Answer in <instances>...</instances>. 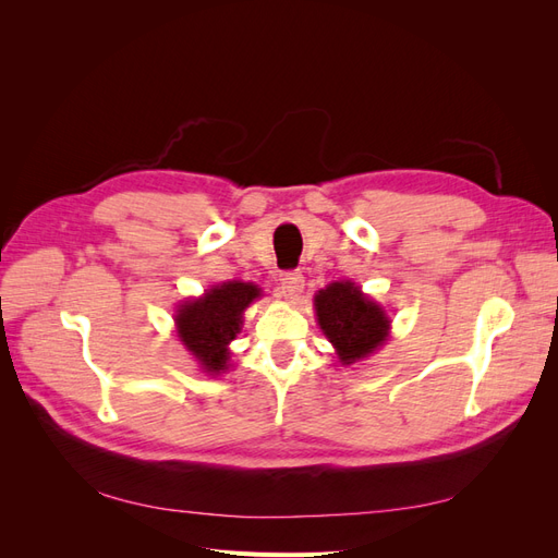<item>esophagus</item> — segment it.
Here are the masks:
<instances>
[{
	"mask_svg": "<svg viewBox=\"0 0 558 558\" xmlns=\"http://www.w3.org/2000/svg\"><path fill=\"white\" fill-rule=\"evenodd\" d=\"M302 289H305V277H302L300 272H286L279 281V291H281L283 300H289V302L298 300Z\"/></svg>",
	"mask_w": 558,
	"mask_h": 558,
	"instance_id": "1",
	"label": "esophagus"
}]
</instances>
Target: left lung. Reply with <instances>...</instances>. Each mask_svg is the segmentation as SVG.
<instances>
[{"instance_id":"1","label":"left lung","mask_w":558,"mask_h":558,"mask_svg":"<svg viewBox=\"0 0 558 558\" xmlns=\"http://www.w3.org/2000/svg\"><path fill=\"white\" fill-rule=\"evenodd\" d=\"M320 330L335 347L342 365H351L375 353L388 337L386 312L353 281H335L314 295Z\"/></svg>"}]
</instances>
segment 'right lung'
Returning <instances> with one entry per match:
<instances>
[{
    "label": "right lung",
    "instance_id": "add662e5",
    "mask_svg": "<svg viewBox=\"0 0 558 558\" xmlns=\"http://www.w3.org/2000/svg\"><path fill=\"white\" fill-rule=\"evenodd\" d=\"M260 298L256 283L223 281L202 298L185 300L174 314L177 335L202 373L211 377L228 369V344L242 330V314L253 300Z\"/></svg>",
    "mask_w": 558,
    "mask_h": 558
}]
</instances>
